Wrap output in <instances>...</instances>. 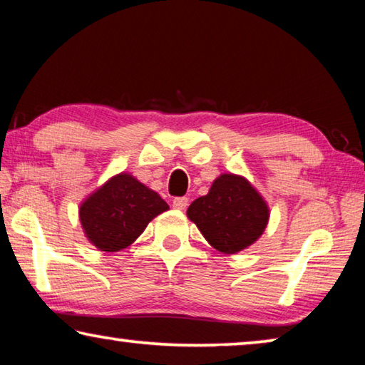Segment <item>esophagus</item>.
<instances>
[{"mask_svg":"<svg viewBox=\"0 0 365 365\" xmlns=\"http://www.w3.org/2000/svg\"><path fill=\"white\" fill-rule=\"evenodd\" d=\"M172 206H174V209H178V211H183L188 206V197H174Z\"/></svg>","mask_w":365,"mask_h":365,"instance_id":"34e87169","label":"esophagus"}]
</instances>
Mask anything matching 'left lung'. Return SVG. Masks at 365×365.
<instances>
[{"instance_id": "1", "label": "left lung", "mask_w": 365, "mask_h": 365, "mask_svg": "<svg viewBox=\"0 0 365 365\" xmlns=\"http://www.w3.org/2000/svg\"><path fill=\"white\" fill-rule=\"evenodd\" d=\"M187 215L214 250L235 255L261 238L270 209L248 178L220 174L206 196L191 202Z\"/></svg>"}]
</instances>
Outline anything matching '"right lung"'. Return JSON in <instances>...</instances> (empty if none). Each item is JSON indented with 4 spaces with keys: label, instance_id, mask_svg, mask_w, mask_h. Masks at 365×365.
Instances as JSON below:
<instances>
[{
    "label": "right lung",
    "instance_id": "add662e5",
    "mask_svg": "<svg viewBox=\"0 0 365 365\" xmlns=\"http://www.w3.org/2000/svg\"><path fill=\"white\" fill-rule=\"evenodd\" d=\"M169 205L156 191L128 172L108 178L78 206V219L88 242L100 251L128 248L148 224Z\"/></svg>",
    "mask_w": 365,
    "mask_h": 365
}]
</instances>
